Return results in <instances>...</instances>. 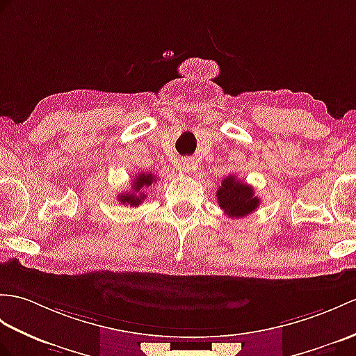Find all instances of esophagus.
<instances>
[{"instance_id": "1", "label": "esophagus", "mask_w": 356, "mask_h": 356, "mask_svg": "<svg viewBox=\"0 0 356 356\" xmlns=\"http://www.w3.org/2000/svg\"><path fill=\"white\" fill-rule=\"evenodd\" d=\"M184 170L185 172H193L195 170V163L193 159H185L184 161Z\"/></svg>"}]
</instances>
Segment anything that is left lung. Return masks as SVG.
<instances>
[{
	"mask_svg": "<svg viewBox=\"0 0 356 356\" xmlns=\"http://www.w3.org/2000/svg\"><path fill=\"white\" fill-rule=\"evenodd\" d=\"M217 200L220 208L230 218H243L259 206V198L254 195L253 188L235 176H227L221 180Z\"/></svg>",
	"mask_w": 356,
	"mask_h": 356,
	"instance_id": "left-lung-1",
	"label": "left lung"
}]
</instances>
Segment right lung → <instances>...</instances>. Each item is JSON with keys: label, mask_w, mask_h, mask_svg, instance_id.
I'll list each match as a JSON object with an SVG mask.
<instances>
[{"label": "right lung", "mask_w": 356, "mask_h": 356, "mask_svg": "<svg viewBox=\"0 0 356 356\" xmlns=\"http://www.w3.org/2000/svg\"><path fill=\"white\" fill-rule=\"evenodd\" d=\"M131 181H134V184H131L130 191L121 193L118 195V200L122 204H126V206L129 204V206H134V208H136V206H139L147 198L145 188L152 186L153 181H158V177L153 176L152 172H138L135 180H131Z\"/></svg>", "instance_id": "right-lung-1"}]
</instances>
